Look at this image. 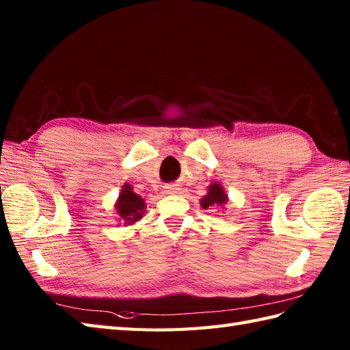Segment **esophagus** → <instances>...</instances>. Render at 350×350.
Returning a JSON list of instances; mask_svg holds the SVG:
<instances>
[{
  "label": "esophagus",
  "instance_id": "34e87169",
  "mask_svg": "<svg viewBox=\"0 0 350 350\" xmlns=\"http://www.w3.org/2000/svg\"><path fill=\"white\" fill-rule=\"evenodd\" d=\"M165 191L168 192V194H173V192L177 191V187L176 185H168V187H165Z\"/></svg>",
  "mask_w": 350,
  "mask_h": 350
}]
</instances>
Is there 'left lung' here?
Masks as SVG:
<instances>
[{"label":"left lung","instance_id":"obj_1","mask_svg":"<svg viewBox=\"0 0 350 350\" xmlns=\"http://www.w3.org/2000/svg\"><path fill=\"white\" fill-rule=\"evenodd\" d=\"M228 202L226 191L222 189L219 183L213 182L209 185V189H207V194L200 200V204H202L203 209H209L212 206H222Z\"/></svg>","mask_w":350,"mask_h":350}]
</instances>
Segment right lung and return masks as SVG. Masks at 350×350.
I'll return each mask as SVG.
<instances>
[{
	"label": "right lung",
	"instance_id": "obj_1",
	"mask_svg": "<svg viewBox=\"0 0 350 350\" xmlns=\"http://www.w3.org/2000/svg\"><path fill=\"white\" fill-rule=\"evenodd\" d=\"M146 209L144 200L138 194L132 191V187L129 183L123 185V189L120 191V196L116 203L117 215L123 221V224L131 226L133 222L143 218V213Z\"/></svg>",
	"mask_w": 350,
	"mask_h": 350
}]
</instances>
